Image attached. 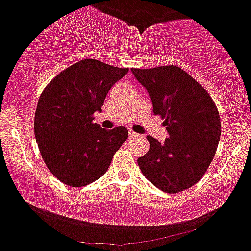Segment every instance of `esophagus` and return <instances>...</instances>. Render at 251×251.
Here are the masks:
<instances>
[{
	"instance_id": "esophagus-1",
	"label": "esophagus",
	"mask_w": 251,
	"mask_h": 251,
	"mask_svg": "<svg viewBox=\"0 0 251 251\" xmlns=\"http://www.w3.org/2000/svg\"><path fill=\"white\" fill-rule=\"evenodd\" d=\"M128 137H130V138H142V136H140V134L136 133V132H133V131H130Z\"/></svg>"
}]
</instances>
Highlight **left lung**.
Returning a JSON list of instances; mask_svg holds the SVG:
<instances>
[{
    "label": "left lung",
    "instance_id": "left-lung-1",
    "mask_svg": "<svg viewBox=\"0 0 251 251\" xmlns=\"http://www.w3.org/2000/svg\"><path fill=\"white\" fill-rule=\"evenodd\" d=\"M132 74L169 133L164 143L147 137L150 149L138 166L161 191L182 192L202 177L216 155L222 133L218 109L205 88L175 65L132 69Z\"/></svg>",
    "mask_w": 251,
    "mask_h": 251
}]
</instances>
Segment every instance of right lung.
<instances>
[{
  "label": "right lung",
  "instance_id": "right-lung-1",
  "mask_svg": "<svg viewBox=\"0 0 251 251\" xmlns=\"http://www.w3.org/2000/svg\"><path fill=\"white\" fill-rule=\"evenodd\" d=\"M96 59H83L58 74L41 93L34 134L46 167L70 187L100 178L127 139L126 127L101 128L94 123L107 93L127 74Z\"/></svg>",
  "mask_w": 251,
  "mask_h": 251
}]
</instances>
